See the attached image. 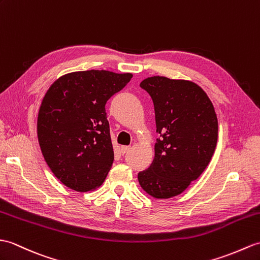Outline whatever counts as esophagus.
Listing matches in <instances>:
<instances>
[{
    "mask_svg": "<svg viewBox=\"0 0 260 260\" xmlns=\"http://www.w3.org/2000/svg\"><path fill=\"white\" fill-rule=\"evenodd\" d=\"M129 149H131V146H122V147H120V152H122V154L124 155V154L127 153Z\"/></svg>",
    "mask_w": 260,
    "mask_h": 260,
    "instance_id": "esophagus-1",
    "label": "esophagus"
}]
</instances>
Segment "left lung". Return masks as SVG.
<instances>
[{
    "label": "left lung",
    "mask_w": 260,
    "mask_h": 260,
    "mask_svg": "<svg viewBox=\"0 0 260 260\" xmlns=\"http://www.w3.org/2000/svg\"><path fill=\"white\" fill-rule=\"evenodd\" d=\"M141 87L154 103L156 132L153 162L138 173L142 188L154 198L175 197L201 176L218 138V120L212 101L196 83L152 76Z\"/></svg>",
    "instance_id": "left-lung-1"
}]
</instances>
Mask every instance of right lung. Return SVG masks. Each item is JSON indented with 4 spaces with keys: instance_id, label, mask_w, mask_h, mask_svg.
I'll list each match as a JSON object with an SVG mask.
<instances>
[{
    "instance_id": "add662e5",
    "label": "right lung",
    "mask_w": 260,
    "mask_h": 260,
    "mask_svg": "<svg viewBox=\"0 0 260 260\" xmlns=\"http://www.w3.org/2000/svg\"><path fill=\"white\" fill-rule=\"evenodd\" d=\"M132 77L104 70L72 72L58 77L45 93L38 140L46 164L69 188L89 191L105 180L114 161L105 105Z\"/></svg>"
}]
</instances>
